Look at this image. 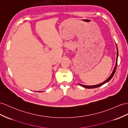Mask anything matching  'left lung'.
<instances>
[{
	"label": "left lung",
	"mask_w": 128,
	"mask_h": 128,
	"mask_svg": "<svg viewBox=\"0 0 128 128\" xmlns=\"http://www.w3.org/2000/svg\"><path fill=\"white\" fill-rule=\"evenodd\" d=\"M118 49H117V60H116V65H115V66H114V69L112 71V74H111L110 75V76L108 78V79L106 80L103 82V83H102L100 84H97V85H95V86H84V85H82V84H80L81 86H82L84 88H87V89H93V88H98V87H100L102 86H103V84H104L105 83H107L108 82H109L111 78H112V77L114 76V73H115L116 72V68H117V60H118Z\"/></svg>",
	"instance_id": "obj_1"
}]
</instances>
